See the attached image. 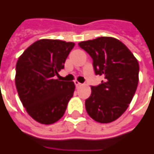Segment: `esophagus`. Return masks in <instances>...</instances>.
Here are the masks:
<instances>
[{"label":"esophagus","mask_w":154,"mask_h":154,"mask_svg":"<svg viewBox=\"0 0 154 154\" xmlns=\"http://www.w3.org/2000/svg\"><path fill=\"white\" fill-rule=\"evenodd\" d=\"M75 85H76V87H79V86H81V84L78 81H75Z\"/></svg>","instance_id":"34e87169"}]
</instances>
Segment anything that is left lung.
<instances>
[{"instance_id":"8db88e82","label":"left lung","mask_w":154,"mask_h":154,"mask_svg":"<svg viewBox=\"0 0 154 154\" xmlns=\"http://www.w3.org/2000/svg\"><path fill=\"white\" fill-rule=\"evenodd\" d=\"M78 45L93 59L95 75L104 76L100 85L91 86L90 97L85 100L86 111L96 122H113L125 112L135 94L138 60L125 45L114 38L101 37Z\"/></svg>"}]
</instances>
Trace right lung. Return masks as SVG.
I'll list each match as a JSON object with an SVG mask.
<instances>
[{"mask_svg": "<svg viewBox=\"0 0 154 154\" xmlns=\"http://www.w3.org/2000/svg\"><path fill=\"white\" fill-rule=\"evenodd\" d=\"M74 42L41 39L33 42L19 58L15 85L27 112L39 123L50 125L63 116L73 97V82L55 79Z\"/></svg>", "mask_w": 154, "mask_h": 154, "instance_id": "1", "label": "right lung"}]
</instances>
